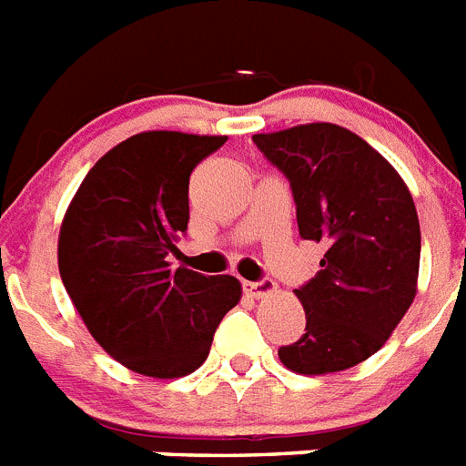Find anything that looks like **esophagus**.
<instances>
[{
	"mask_svg": "<svg viewBox=\"0 0 466 466\" xmlns=\"http://www.w3.org/2000/svg\"><path fill=\"white\" fill-rule=\"evenodd\" d=\"M244 289L251 293V296H256V299H263V296H269V293L277 291V284L275 279L263 277V279H258V281H244Z\"/></svg>",
	"mask_w": 466,
	"mask_h": 466,
	"instance_id": "esophagus-1",
	"label": "esophagus"
}]
</instances>
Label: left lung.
I'll return each mask as SVG.
<instances>
[{
  "label": "left lung",
  "mask_w": 466,
  "mask_h": 466,
  "mask_svg": "<svg viewBox=\"0 0 466 466\" xmlns=\"http://www.w3.org/2000/svg\"><path fill=\"white\" fill-rule=\"evenodd\" d=\"M253 144L289 179L300 239L327 248L318 275L296 289L306 334L279 360L299 374L355 367L384 346L417 291L421 232L408 187L339 125H299Z\"/></svg>",
  "instance_id": "1"
}]
</instances>
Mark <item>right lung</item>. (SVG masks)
<instances>
[{"instance_id": "add662e5", "label": "right lung", "mask_w": 466, "mask_h": 466, "mask_svg": "<svg viewBox=\"0 0 466 466\" xmlns=\"http://www.w3.org/2000/svg\"><path fill=\"white\" fill-rule=\"evenodd\" d=\"M227 137L142 132L82 179L58 237L73 306L104 350L132 372L185 377L241 299L237 277L170 269L189 222V175Z\"/></svg>"}]
</instances>
